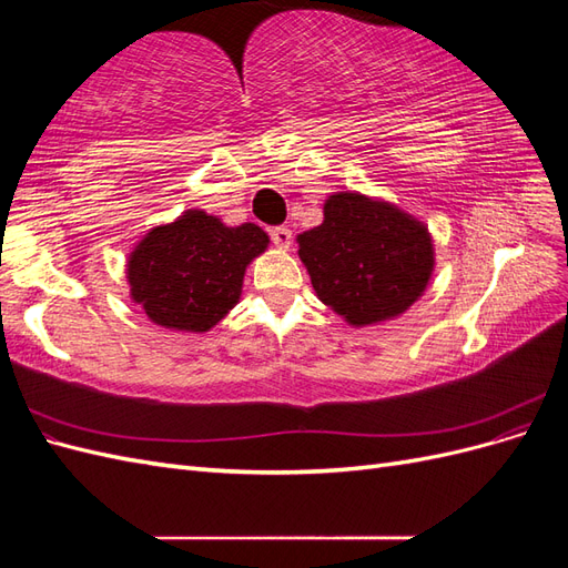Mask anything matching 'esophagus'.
<instances>
[{"instance_id": "esophagus-1", "label": "esophagus", "mask_w": 568, "mask_h": 568, "mask_svg": "<svg viewBox=\"0 0 568 568\" xmlns=\"http://www.w3.org/2000/svg\"><path fill=\"white\" fill-rule=\"evenodd\" d=\"M270 239H272V244L277 246V248H282V251H286L288 246H291V230L288 227H274V230H270Z\"/></svg>"}]
</instances>
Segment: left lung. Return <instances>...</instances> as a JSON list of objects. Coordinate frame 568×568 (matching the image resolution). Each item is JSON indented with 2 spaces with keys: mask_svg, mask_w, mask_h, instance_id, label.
Wrapping results in <instances>:
<instances>
[{
  "mask_svg": "<svg viewBox=\"0 0 568 568\" xmlns=\"http://www.w3.org/2000/svg\"><path fill=\"white\" fill-rule=\"evenodd\" d=\"M296 242L317 298L353 326L403 315L434 272L432 234L422 222L357 192L326 199L322 225Z\"/></svg>",
  "mask_w": 568,
  "mask_h": 568,
  "instance_id": "obj_1",
  "label": "left lung"
}]
</instances>
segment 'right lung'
Masks as SVG:
<instances>
[{"label": "right lung", "mask_w": 568, "mask_h": 568, "mask_svg": "<svg viewBox=\"0 0 568 568\" xmlns=\"http://www.w3.org/2000/svg\"><path fill=\"white\" fill-rule=\"evenodd\" d=\"M267 244L253 222L227 227L215 215L186 211L130 253V296L165 329L203 334L236 305L246 265Z\"/></svg>", "instance_id": "add662e5"}]
</instances>
